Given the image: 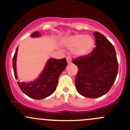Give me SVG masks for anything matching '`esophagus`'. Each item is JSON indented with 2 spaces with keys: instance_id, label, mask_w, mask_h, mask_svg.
<instances>
[{
  "instance_id": "esophagus-1",
  "label": "esophagus",
  "mask_w": 130,
  "mask_h": 130,
  "mask_svg": "<svg viewBox=\"0 0 130 130\" xmlns=\"http://www.w3.org/2000/svg\"><path fill=\"white\" fill-rule=\"evenodd\" d=\"M67 61L68 63H71V62H72V58L70 56H68V57H67Z\"/></svg>"
}]
</instances>
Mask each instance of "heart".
I'll return each mask as SVG.
<instances>
[{
  "label": "heart",
  "instance_id": "obj_1",
  "mask_svg": "<svg viewBox=\"0 0 130 130\" xmlns=\"http://www.w3.org/2000/svg\"><path fill=\"white\" fill-rule=\"evenodd\" d=\"M63 43L68 48L74 49L78 56L86 55L92 50L94 46L93 39L89 35L75 34L65 38Z\"/></svg>",
  "mask_w": 130,
  "mask_h": 130
}]
</instances>
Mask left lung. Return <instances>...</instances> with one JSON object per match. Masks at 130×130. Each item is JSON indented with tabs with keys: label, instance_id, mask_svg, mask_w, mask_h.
<instances>
[{
	"label": "left lung",
	"instance_id": "left-lung-1",
	"mask_svg": "<svg viewBox=\"0 0 130 130\" xmlns=\"http://www.w3.org/2000/svg\"><path fill=\"white\" fill-rule=\"evenodd\" d=\"M96 47L90 54L73 60L78 67L75 87L80 95L98 98L106 94L117 78L118 71L115 49L103 35L95 32Z\"/></svg>",
	"mask_w": 130,
	"mask_h": 130
}]
</instances>
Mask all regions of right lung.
Listing matches in <instances>:
<instances>
[{
    "label": "right lung",
    "mask_w": 130,
    "mask_h": 130,
    "mask_svg": "<svg viewBox=\"0 0 130 130\" xmlns=\"http://www.w3.org/2000/svg\"><path fill=\"white\" fill-rule=\"evenodd\" d=\"M33 37L40 36L38 32H34L31 35ZM17 48L13 57V69L15 79H17L16 73V57L17 54ZM67 62L66 58L54 59L51 58L48 61L41 75L34 82L29 83L17 82L19 88L24 93L29 97L36 100H40L51 95L57 88L58 79L61 72L66 68Z\"/></svg>",
    "instance_id": "add662e5"
}]
</instances>
